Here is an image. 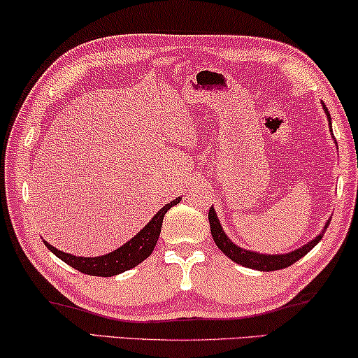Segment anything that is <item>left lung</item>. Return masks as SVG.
I'll use <instances>...</instances> for the list:
<instances>
[{
  "label": "left lung",
  "mask_w": 358,
  "mask_h": 358,
  "mask_svg": "<svg viewBox=\"0 0 358 358\" xmlns=\"http://www.w3.org/2000/svg\"><path fill=\"white\" fill-rule=\"evenodd\" d=\"M324 107V112L328 115V120L331 122V115L328 112V108ZM209 225H210V234H213V238L215 241V245H217V248L222 251L225 256H229L231 261H235L236 264H241V266H246V268H251V269H256V271H278V269H284V268H289L295 263V261H299L300 258H303V256L308 253V251L313 248V246L318 243V241L323 238V234H320L316 236L315 240H311L310 243H306L301 246V248L292 251V253H287V255H259V253H255V251H248V250H243L240 248V246H236L231 243L229 240V236L224 234L222 227H220V222L217 219V215H215L214 209L210 208L209 209ZM331 220H328V224H326L324 229H328Z\"/></svg>",
  "instance_id": "1"
}]
</instances>
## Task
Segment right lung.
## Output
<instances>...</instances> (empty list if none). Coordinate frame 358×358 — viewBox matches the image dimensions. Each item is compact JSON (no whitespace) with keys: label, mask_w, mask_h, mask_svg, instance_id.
<instances>
[{"label":"right lung","mask_w":358,"mask_h":358,"mask_svg":"<svg viewBox=\"0 0 358 358\" xmlns=\"http://www.w3.org/2000/svg\"><path fill=\"white\" fill-rule=\"evenodd\" d=\"M180 199L181 198H177L172 201V203L164 206V208L154 215V219L150 220L134 238H131L128 243H124L123 246H120L118 250H115L108 255L97 256V258H79V256L63 253V251L57 250L55 246L47 243V241H43V243L53 255H57L59 259L71 266V268L78 269L79 273L89 275H100V278H112V275H117L120 273H124V271L134 268V266L143 263L148 256H150V253H152L155 248V243H157L159 240L164 215L167 214V210L172 208V206L178 204Z\"/></svg>","instance_id":"1"}]
</instances>
